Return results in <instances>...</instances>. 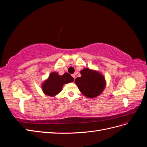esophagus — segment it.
<instances>
[{
	"label": "esophagus",
	"mask_w": 147,
	"mask_h": 147,
	"mask_svg": "<svg viewBox=\"0 0 147 147\" xmlns=\"http://www.w3.org/2000/svg\"><path fill=\"white\" fill-rule=\"evenodd\" d=\"M72 76L74 77V79L75 78V75L74 74H72Z\"/></svg>",
	"instance_id": "esophagus-1"
}]
</instances>
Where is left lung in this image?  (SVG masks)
Here are the masks:
<instances>
[{"mask_svg": "<svg viewBox=\"0 0 147 147\" xmlns=\"http://www.w3.org/2000/svg\"><path fill=\"white\" fill-rule=\"evenodd\" d=\"M82 76L75 79L79 90L88 98H94L100 95L105 87L103 75L96 70L85 68L80 71Z\"/></svg>", "mask_w": 147, "mask_h": 147, "instance_id": "1", "label": "left lung"}]
</instances>
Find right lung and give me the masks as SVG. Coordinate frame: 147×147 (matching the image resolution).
<instances>
[{"label":"right lung","instance_id":"1","mask_svg":"<svg viewBox=\"0 0 147 147\" xmlns=\"http://www.w3.org/2000/svg\"><path fill=\"white\" fill-rule=\"evenodd\" d=\"M74 81V78L68 73L59 75L57 72H53L42 84V90L47 96H55L61 91L64 84Z\"/></svg>","mask_w":147,"mask_h":147}]
</instances>
